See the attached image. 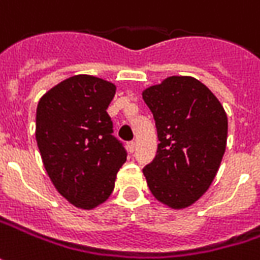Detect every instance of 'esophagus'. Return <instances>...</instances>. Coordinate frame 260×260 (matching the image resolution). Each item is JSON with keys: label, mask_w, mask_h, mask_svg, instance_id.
I'll return each mask as SVG.
<instances>
[{"label": "esophagus", "mask_w": 260, "mask_h": 260, "mask_svg": "<svg viewBox=\"0 0 260 260\" xmlns=\"http://www.w3.org/2000/svg\"><path fill=\"white\" fill-rule=\"evenodd\" d=\"M135 141H131V142H128V149H129V152H134L135 151Z\"/></svg>", "instance_id": "esophagus-1"}]
</instances>
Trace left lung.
<instances>
[{"mask_svg":"<svg viewBox=\"0 0 260 260\" xmlns=\"http://www.w3.org/2000/svg\"><path fill=\"white\" fill-rule=\"evenodd\" d=\"M154 115L157 155L144 168L152 196L170 209L192 206L209 190L228 142V115L219 99L191 76H170L142 90Z\"/></svg>","mask_w":260,"mask_h":260,"instance_id":"1","label":"left lung"}]
</instances>
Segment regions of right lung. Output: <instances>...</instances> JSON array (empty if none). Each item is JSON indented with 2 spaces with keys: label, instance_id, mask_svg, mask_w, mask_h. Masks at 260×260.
Here are the masks:
<instances>
[{
  "label": "right lung",
  "instance_id": "obj_1",
  "mask_svg": "<svg viewBox=\"0 0 260 260\" xmlns=\"http://www.w3.org/2000/svg\"><path fill=\"white\" fill-rule=\"evenodd\" d=\"M112 82L76 75L43 94L36 113V139L53 185L70 204L93 210L113 191L126 152L112 137L106 109Z\"/></svg>",
  "mask_w": 260,
  "mask_h": 260
}]
</instances>
